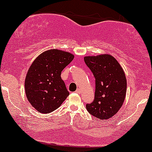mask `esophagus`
Wrapping results in <instances>:
<instances>
[{
	"mask_svg": "<svg viewBox=\"0 0 152 152\" xmlns=\"http://www.w3.org/2000/svg\"><path fill=\"white\" fill-rule=\"evenodd\" d=\"M80 88H78V89H77V90L75 91V93H78V94H80Z\"/></svg>",
	"mask_w": 152,
	"mask_h": 152,
	"instance_id": "1",
	"label": "esophagus"
}]
</instances>
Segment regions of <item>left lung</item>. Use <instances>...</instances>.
Instances as JSON below:
<instances>
[{
  "label": "left lung",
  "mask_w": 152,
  "mask_h": 152,
  "mask_svg": "<svg viewBox=\"0 0 152 152\" xmlns=\"http://www.w3.org/2000/svg\"><path fill=\"white\" fill-rule=\"evenodd\" d=\"M84 60L95 79V98L86 105L87 110L99 120L110 118L120 110L125 100V73L110 54L89 56Z\"/></svg>",
  "instance_id": "obj_1"
}]
</instances>
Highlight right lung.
I'll return each instance as SVG.
<instances>
[{"label": "right lung", "instance_id": "1", "mask_svg": "<svg viewBox=\"0 0 152 152\" xmlns=\"http://www.w3.org/2000/svg\"><path fill=\"white\" fill-rule=\"evenodd\" d=\"M73 59L69 52L50 49L31 64L26 77L25 91L29 103L39 113L54 111L69 95L61 72Z\"/></svg>", "mask_w": 152, "mask_h": 152}]
</instances>
